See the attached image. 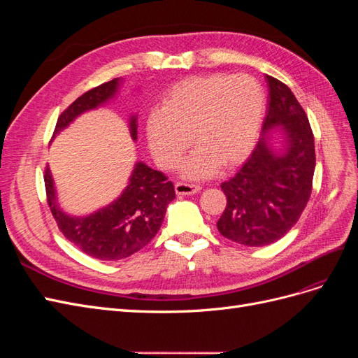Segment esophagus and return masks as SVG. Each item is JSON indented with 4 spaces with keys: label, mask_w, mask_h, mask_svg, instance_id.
<instances>
[{
    "label": "esophagus",
    "mask_w": 358,
    "mask_h": 358,
    "mask_svg": "<svg viewBox=\"0 0 358 358\" xmlns=\"http://www.w3.org/2000/svg\"><path fill=\"white\" fill-rule=\"evenodd\" d=\"M175 191L178 196H191V194H197L201 191L200 185L196 183H188V182H178L175 185Z\"/></svg>",
    "instance_id": "34e87169"
}]
</instances>
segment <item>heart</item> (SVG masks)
Returning <instances> with one entry per match:
<instances>
[{
	"label": "heart",
	"instance_id": "1",
	"mask_svg": "<svg viewBox=\"0 0 358 358\" xmlns=\"http://www.w3.org/2000/svg\"><path fill=\"white\" fill-rule=\"evenodd\" d=\"M264 92L249 76L212 74L176 85L149 116L146 138L157 164L173 169L192 143L182 175L204 179L251 152L264 113Z\"/></svg>",
	"mask_w": 358,
	"mask_h": 358
}]
</instances>
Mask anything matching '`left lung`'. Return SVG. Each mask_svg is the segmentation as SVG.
<instances>
[{
    "label": "left lung",
    "instance_id": "8db88e82",
    "mask_svg": "<svg viewBox=\"0 0 358 358\" xmlns=\"http://www.w3.org/2000/svg\"><path fill=\"white\" fill-rule=\"evenodd\" d=\"M268 86L263 134L251 157L221 183L225 210L220 233L245 246H266L284 237L299 221L312 192L315 143L309 119L285 83L266 76ZM280 128L281 146L268 133Z\"/></svg>",
    "mask_w": 358,
    "mask_h": 358
}]
</instances>
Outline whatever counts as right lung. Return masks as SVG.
<instances>
[{
    "label": "right lung",
    "mask_w": 358,
    "mask_h": 358,
    "mask_svg": "<svg viewBox=\"0 0 358 358\" xmlns=\"http://www.w3.org/2000/svg\"><path fill=\"white\" fill-rule=\"evenodd\" d=\"M122 79L117 78L85 92L64 110L53 131V137L66 129L76 117L113 100ZM129 134L137 140V115L129 116ZM45 185L50 212L59 230L82 252L101 262H116L136 254L158 233L164 221L166 209L175 200V187L161 171L145 162L134 164L128 185L110 204L86 216L69 215L61 209L55 182L49 169L45 171Z\"/></svg>",
    "instance_id": "1"
}]
</instances>
